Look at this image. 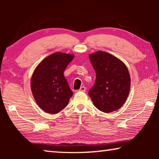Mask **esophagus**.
<instances>
[{
  "mask_svg": "<svg viewBox=\"0 0 159 159\" xmlns=\"http://www.w3.org/2000/svg\"><path fill=\"white\" fill-rule=\"evenodd\" d=\"M85 90H86L85 87H84V86H82V87H80L79 91H80V92H85Z\"/></svg>",
  "mask_w": 159,
  "mask_h": 159,
  "instance_id": "1",
  "label": "esophagus"
}]
</instances>
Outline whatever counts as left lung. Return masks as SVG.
Masks as SVG:
<instances>
[{"label": "left lung", "instance_id": "8db88e82", "mask_svg": "<svg viewBox=\"0 0 159 159\" xmlns=\"http://www.w3.org/2000/svg\"><path fill=\"white\" fill-rule=\"evenodd\" d=\"M96 71L95 85L88 95L100 111L109 113L123 106L130 90V76L123 61L111 54L98 51L89 55Z\"/></svg>", "mask_w": 159, "mask_h": 159}]
</instances>
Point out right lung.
<instances>
[{
	"label": "right lung",
	"mask_w": 159,
	"mask_h": 159,
	"mask_svg": "<svg viewBox=\"0 0 159 159\" xmlns=\"http://www.w3.org/2000/svg\"><path fill=\"white\" fill-rule=\"evenodd\" d=\"M74 57L72 54L56 52L43 59L34 69L31 92L36 104L45 112H60L73 95L64 71Z\"/></svg>",
	"instance_id": "add662e5"
}]
</instances>
